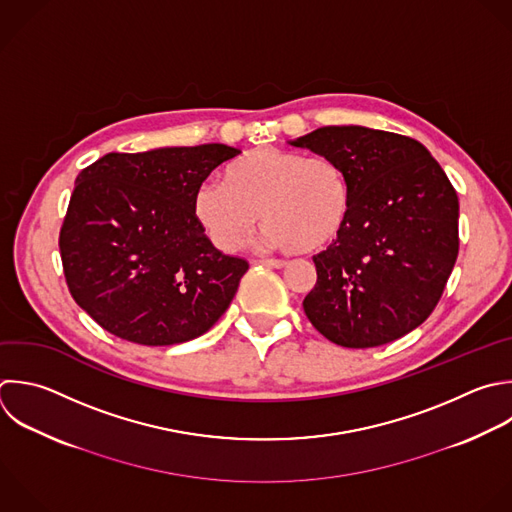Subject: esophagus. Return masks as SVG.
Masks as SVG:
<instances>
[{"instance_id":"34e87169","label":"esophagus","mask_w":512,"mask_h":512,"mask_svg":"<svg viewBox=\"0 0 512 512\" xmlns=\"http://www.w3.org/2000/svg\"><path fill=\"white\" fill-rule=\"evenodd\" d=\"M262 264L268 266V268H284L288 262L286 260H276V258H266V260H262Z\"/></svg>"}]
</instances>
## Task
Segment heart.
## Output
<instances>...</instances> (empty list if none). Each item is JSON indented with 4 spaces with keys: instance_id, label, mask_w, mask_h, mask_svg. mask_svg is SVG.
<instances>
[{
    "instance_id": "heart-1",
    "label": "heart",
    "mask_w": 512,
    "mask_h": 512,
    "mask_svg": "<svg viewBox=\"0 0 512 512\" xmlns=\"http://www.w3.org/2000/svg\"><path fill=\"white\" fill-rule=\"evenodd\" d=\"M196 220L220 250L238 248L264 218L280 250L316 254L334 244L350 216V184L328 156L260 148L236 160L226 184L206 180L194 196Z\"/></svg>"
}]
</instances>
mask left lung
I'll list each match as a JSON object with an SVG mask.
<instances>
[{
	"instance_id": "obj_1",
	"label": "left lung",
	"mask_w": 512,
	"mask_h": 512,
	"mask_svg": "<svg viewBox=\"0 0 512 512\" xmlns=\"http://www.w3.org/2000/svg\"><path fill=\"white\" fill-rule=\"evenodd\" d=\"M292 146L336 160L350 184V216L320 254L302 306L344 348H372L420 326L458 256V196L416 140L362 126H324Z\"/></svg>"
}]
</instances>
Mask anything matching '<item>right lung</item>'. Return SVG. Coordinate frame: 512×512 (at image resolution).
I'll list each match as a JSON object with an SVG mask.
<instances>
[{
	"label": "right lung",
	"mask_w": 512,
	"mask_h": 512,
	"mask_svg": "<svg viewBox=\"0 0 512 512\" xmlns=\"http://www.w3.org/2000/svg\"><path fill=\"white\" fill-rule=\"evenodd\" d=\"M238 154L224 144L112 152L78 174L60 254L72 298L104 330L170 346L202 336L226 312L248 260L210 242L194 196Z\"/></svg>",
	"instance_id": "right-lung-1"
}]
</instances>
